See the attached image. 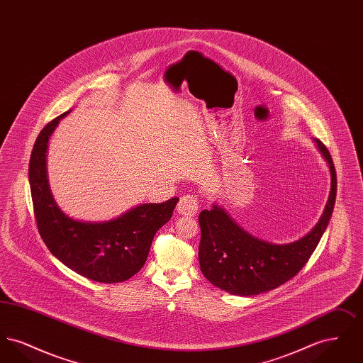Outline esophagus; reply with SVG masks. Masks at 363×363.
<instances>
[{
    "instance_id": "1",
    "label": "esophagus",
    "mask_w": 363,
    "mask_h": 363,
    "mask_svg": "<svg viewBox=\"0 0 363 363\" xmlns=\"http://www.w3.org/2000/svg\"><path fill=\"white\" fill-rule=\"evenodd\" d=\"M177 209L181 215H185V216H194L197 213V209H199V201H197V197L193 196V194H185L179 199L178 201V206Z\"/></svg>"
}]
</instances>
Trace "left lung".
Wrapping results in <instances>:
<instances>
[{
    "mask_svg": "<svg viewBox=\"0 0 363 363\" xmlns=\"http://www.w3.org/2000/svg\"><path fill=\"white\" fill-rule=\"evenodd\" d=\"M315 144L328 162L332 185L320 222L303 238L286 245L262 241L242 230L222 208L200 212V269L213 286L233 295H257L284 284L309 261L328 225L337 188L330 154L320 140Z\"/></svg>",
    "mask_w": 363,
    "mask_h": 363,
    "instance_id": "obj_1",
    "label": "left lung"
}]
</instances>
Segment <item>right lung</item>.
Here are the masks:
<instances>
[{
  "mask_svg": "<svg viewBox=\"0 0 363 363\" xmlns=\"http://www.w3.org/2000/svg\"><path fill=\"white\" fill-rule=\"evenodd\" d=\"M68 113L40 130L30 157L28 178L36 227L52 256L76 274L99 283H121L141 269L156 231L170 220L178 199L141 204L102 223L70 219L57 207L46 175L48 141Z\"/></svg>",
  "mask_w": 363,
  "mask_h": 363,
  "instance_id": "right-lung-1",
  "label": "right lung"
}]
</instances>
